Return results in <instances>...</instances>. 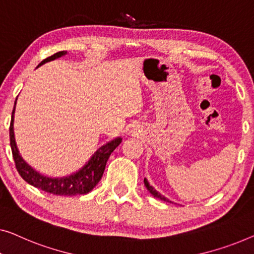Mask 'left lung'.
Returning <instances> with one entry per match:
<instances>
[{
	"label": "left lung",
	"instance_id": "left-lung-1",
	"mask_svg": "<svg viewBox=\"0 0 254 254\" xmlns=\"http://www.w3.org/2000/svg\"><path fill=\"white\" fill-rule=\"evenodd\" d=\"M144 183H145V187L147 188V190H148L149 192H151V193H152L153 195H154L155 198H159L160 200H163V201H167V202H171L170 200H168L166 197H163L162 194H160L158 191L154 190V188H152L151 185H149V183L147 182V180H146V178H144Z\"/></svg>",
	"mask_w": 254,
	"mask_h": 254
}]
</instances>
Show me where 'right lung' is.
I'll return each instance as SVG.
<instances>
[{"label": "right lung", "instance_id": "right-lung-1", "mask_svg": "<svg viewBox=\"0 0 254 254\" xmlns=\"http://www.w3.org/2000/svg\"><path fill=\"white\" fill-rule=\"evenodd\" d=\"M66 52H59L56 54L52 55L45 59L39 64H44L49 61H53L65 54ZM38 65V66H39ZM17 100V99H16ZM16 107V103H15ZM15 107L12 110L11 123H10L9 133H10V146H11L12 156L15 160L16 169L18 171L21 178L28 184L33 185L34 188L40 189V190L47 192V193L56 194V195H78V194H86L95 188V185L101 180L103 171H105L107 161H108L110 154L114 149L121 144L122 139L117 138L115 140L108 142L102 147H100L94 155L92 156L90 161L86 166L81 168L78 173L71 175L69 177L63 178H49L40 175L37 171L32 169L28 164L21 159L19 155L18 149H17L15 141V133H13V114H15Z\"/></svg>", "mask_w": 254, "mask_h": 254}]
</instances>
